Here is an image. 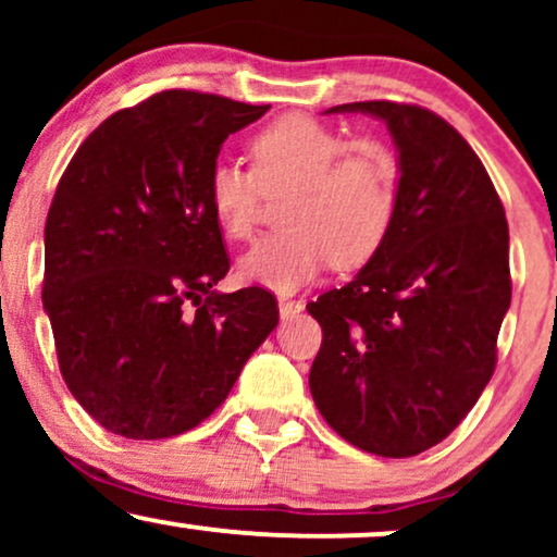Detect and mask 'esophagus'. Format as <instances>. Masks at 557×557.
Here are the masks:
<instances>
[{
    "mask_svg": "<svg viewBox=\"0 0 557 557\" xmlns=\"http://www.w3.org/2000/svg\"><path fill=\"white\" fill-rule=\"evenodd\" d=\"M304 311V300L296 298H280V317L283 319H293Z\"/></svg>",
    "mask_w": 557,
    "mask_h": 557,
    "instance_id": "esophagus-1",
    "label": "esophagus"
}]
</instances>
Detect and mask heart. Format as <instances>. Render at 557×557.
<instances>
[{
  "instance_id": "obj_1",
  "label": "heart",
  "mask_w": 557,
  "mask_h": 557,
  "mask_svg": "<svg viewBox=\"0 0 557 557\" xmlns=\"http://www.w3.org/2000/svg\"><path fill=\"white\" fill-rule=\"evenodd\" d=\"M253 170L214 159L207 201L225 235L243 240L257 222L261 194L288 188L277 207L283 227L243 253L238 277L290 293L335 261L343 270L369 261L398 214L400 168L385 144L354 138L311 114H285L248 140Z\"/></svg>"
}]
</instances>
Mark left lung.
<instances>
[{"mask_svg":"<svg viewBox=\"0 0 557 557\" xmlns=\"http://www.w3.org/2000/svg\"><path fill=\"white\" fill-rule=\"evenodd\" d=\"M327 112L385 120L400 198L367 267L306 306L322 324L309 387L350 445L419 456L461 424L495 372L510 306L508 220L482 159L440 114L398 101Z\"/></svg>","mask_w":557,"mask_h":557,"instance_id":"obj_1","label":"left lung"}]
</instances>
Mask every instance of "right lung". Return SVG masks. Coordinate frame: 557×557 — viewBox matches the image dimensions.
Returning a JSON list of instances; mask_svg holds the SVG:
<instances>
[{
	"label": "right lung",
	"instance_id": "right-lung-1",
	"mask_svg": "<svg viewBox=\"0 0 557 557\" xmlns=\"http://www.w3.org/2000/svg\"><path fill=\"white\" fill-rule=\"evenodd\" d=\"M270 104L172 88L81 144L44 227V309L75 400L112 434L164 440L212 417L277 327L264 287L216 293L230 259L207 172Z\"/></svg>",
	"mask_w": 557,
	"mask_h": 557
}]
</instances>
